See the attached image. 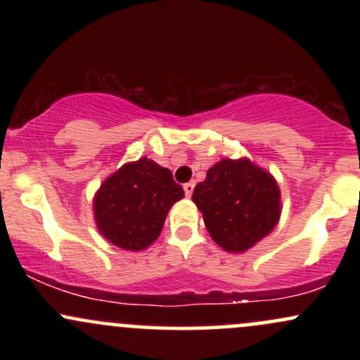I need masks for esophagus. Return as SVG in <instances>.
Returning <instances> with one entry per match:
<instances>
[{
    "mask_svg": "<svg viewBox=\"0 0 360 360\" xmlns=\"http://www.w3.org/2000/svg\"><path fill=\"white\" fill-rule=\"evenodd\" d=\"M183 188H184V193H186V196H191V194H193V191H194V181H189V183H186L184 186H183Z\"/></svg>",
    "mask_w": 360,
    "mask_h": 360,
    "instance_id": "esophagus-1",
    "label": "esophagus"
}]
</instances>
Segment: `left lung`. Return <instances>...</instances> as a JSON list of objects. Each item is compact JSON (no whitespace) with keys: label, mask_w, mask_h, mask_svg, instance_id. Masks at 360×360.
<instances>
[{"label":"left lung","mask_w":360,"mask_h":360,"mask_svg":"<svg viewBox=\"0 0 360 360\" xmlns=\"http://www.w3.org/2000/svg\"><path fill=\"white\" fill-rule=\"evenodd\" d=\"M193 201L214 243L232 254L252 249L281 218L278 181L247 157H223L210 167L194 188Z\"/></svg>","instance_id":"1"}]
</instances>
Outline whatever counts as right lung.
Returning a JSON list of instances; mask_svg holds the SVG:
<instances>
[{"label":"right lung","instance_id":"add662e5","mask_svg":"<svg viewBox=\"0 0 360 360\" xmlns=\"http://www.w3.org/2000/svg\"><path fill=\"white\" fill-rule=\"evenodd\" d=\"M184 191L169 169L142 157L103 181L93 200L103 237L123 250H146L159 238L169 210Z\"/></svg>","mask_w":360,"mask_h":360}]
</instances>
